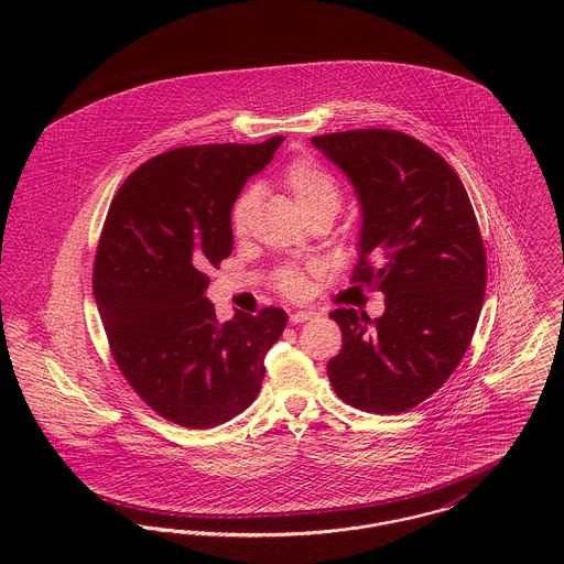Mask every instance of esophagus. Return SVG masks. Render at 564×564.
<instances>
[{
    "label": "esophagus",
    "mask_w": 564,
    "mask_h": 564,
    "mask_svg": "<svg viewBox=\"0 0 564 564\" xmlns=\"http://www.w3.org/2000/svg\"><path fill=\"white\" fill-rule=\"evenodd\" d=\"M315 317H317L315 311H295V313H291V323L311 322Z\"/></svg>",
    "instance_id": "obj_1"
}]
</instances>
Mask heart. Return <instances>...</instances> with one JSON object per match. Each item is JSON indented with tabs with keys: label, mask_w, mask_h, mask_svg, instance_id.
Masks as SVG:
<instances>
[{
	"label": "heart",
	"mask_w": 564,
	"mask_h": 564,
	"mask_svg": "<svg viewBox=\"0 0 564 564\" xmlns=\"http://www.w3.org/2000/svg\"><path fill=\"white\" fill-rule=\"evenodd\" d=\"M282 184L291 195L295 208L304 219L313 215H336L343 202L336 177L313 159L291 162L282 175ZM256 206V191L247 188L232 206V230L237 237L247 232L251 210ZM278 289L289 297H302L308 291V278L297 267H284L275 275Z\"/></svg>",
	"instance_id": "1"
}]
</instances>
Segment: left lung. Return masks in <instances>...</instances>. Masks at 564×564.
<instances>
[{"instance_id":"8db88e82","label":"left lung","mask_w":564,"mask_h":564,"mask_svg":"<svg viewBox=\"0 0 564 564\" xmlns=\"http://www.w3.org/2000/svg\"><path fill=\"white\" fill-rule=\"evenodd\" d=\"M354 184L362 228L351 282L384 295V315L329 317L343 349L327 362L349 405L400 414L436 393L463 360L480 319L486 253L458 173L398 130H347L311 139Z\"/></svg>"}]
</instances>
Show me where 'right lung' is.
I'll return each instance as SVG.
<instances>
[{
	"mask_svg": "<svg viewBox=\"0 0 564 564\" xmlns=\"http://www.w3.org/2000/svg\"><path fill=\"white\" fill-rule=\"evenodd\" d=\"M284 137L191 145L141 164L117 191L99 237L93 293L112 358L161 416L204 430L256 400L282 308L217 322L206 267L232 253V206Z\"/></svg>",
	"mask_w": 564,
	"mask_h": 564,
	"instance_id": "add662e5",
	"label": "right lung"
}]
</instances>
